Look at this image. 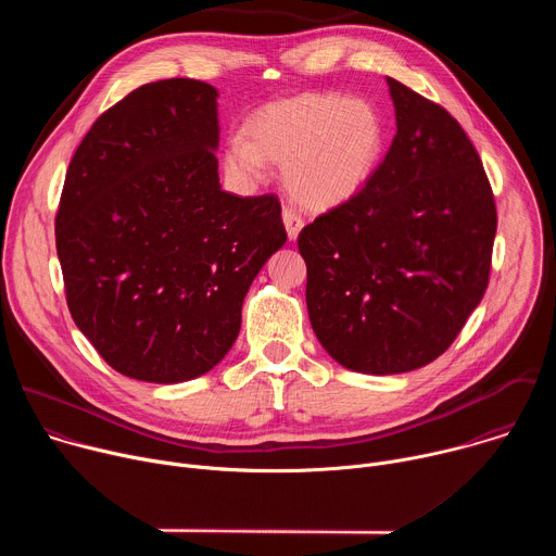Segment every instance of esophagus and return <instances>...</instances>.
I'll list each match as a JSON object with an SVG mask.
<instances>
[{"mask_svg":"<svg viewBox=\"0 0 556 556\" xmlns=\"http://www.w3.org/2000/svg\"><path fill=\"white\" fill-rule=\"evenodd\" d=\"M281 217H283V226H286V230H288V237H290V240H296L299 230L303 228V217H301L294 208H290V206L283 208Z\"/></svg>","mask_w":556,"mask_h":556,"instance_id":"1","label":"esophagus"}]
</instances>
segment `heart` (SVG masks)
Masks as SVG:
<instances>
[{
    "label": "heart",
    "instance_id": "1",
    "mask_svg": "<svg viewBox=\"0 0 556 556\" xmlns=\"http://www.w3.org/2000/svg\"><path fill=\"white\" fill-rule=\"evenodd\" d=\"M247 136H232L224 169L242 187H255L266 163L283 165L288 193L305 208L328 211L352 200L376 172L384 123L361 99L307 92L260 110Z\"/></svg>",
    "mask_w": 556,
    "mask_h": 556
}]
</instances>
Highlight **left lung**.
<instances>
[{
	"label": "left lung",
	"mask_w": 556,
	"mask_h": 556,
	"mask_svg": "<svg viewBox=\"0 0 556 556\" xmlns=\"http://www.w3.org/2000/svg\"><path fill=\"white\" fill-rule=\"evenodd\" d=\"M387 86L395 136L384 161L299 232L316 339L374 376L448 350L486 292L497 230L486 172L459 123L395 78Z\"/></svg>",
	"instance_id": "1"
}]
</instances>
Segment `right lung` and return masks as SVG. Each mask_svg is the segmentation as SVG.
<instances>
[{
	"label": "right lung",
	"mask_w": 556,
	"mask_h": 556,
	"mask_svg": "<svg viewBox=\"0 0 556 556\" xmlns=\"http://www.w3.org/2000/svg\"><path fill=\"white\" fill-rule=\"evenodd\" d=\"M217 90L147 84L72 155L54 235L76 328L118 374L174 384L213 369L286 240L277 195L219 187Z\"/></svg>",
	"instance_id": "obj_1"
}]
</instances>
